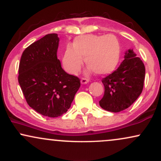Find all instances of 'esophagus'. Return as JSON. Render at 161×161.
<instances>
[{"mask_svg":"<svg viewBox=\"0 0 161 161\" xmlns=\"http://www.w3.org/2000/svg\"><path fill=\"white\" fill-rule=\"evenodd\" d=\"M89 82V79H87V78H82L81 79V83L82 84H86V83H88Z\"/></svg>","mask_w":161,"mask_h":161,"instance_id":"34e87169","label":"esophagus"}]
</instances>
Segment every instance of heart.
I'll return each mask as SVG.
<instances>
[{
	"mask_svg": "<svg viewBox=\"0 0 161 161\" xmlns=\"http://www.w3.org/2000/svg\"><path fill=\"white\" fill-rule=\"evenodd\" d=\"M85 63L98 75H105L115 69L120 58V45L113 35H84L76 37L73 47L68 46L63 56V65L69 73L80 69Z\"/></svg>",
	"mask_w": 161,
	"mask_h": 161,
	"instance_id": "b5f03b06",
	"label": "heart"
}]
</instances>
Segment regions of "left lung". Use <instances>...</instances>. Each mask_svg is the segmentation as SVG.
<instances>
[{"label":"left lung","mask_w":161,"mask_h":161,"mask_svg":"<svg viewBox=\"0 0 161 161\" xmlns=\"http://www.w3.org/2000/svg\"><path fill=\"white\" fill-rule=\"evenodd\" d=\"M119 67L102 79L104 94L100 106L108 111L118 113L130 107L141 95L145 77L143 62L132 50L126 51Z\"/></svg>","instance_id":"left-lung-1"}]
</instances>
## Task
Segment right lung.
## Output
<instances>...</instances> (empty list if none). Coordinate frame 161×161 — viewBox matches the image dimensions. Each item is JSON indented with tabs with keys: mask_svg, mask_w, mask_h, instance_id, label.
Here are the masks:
<instances>
[{
	"mask_svg": "<svg viewBox=\"0 0 161 161\" xmlns=\"http://www.w3.org/2000/svg\"><path fill=\"white\" fill-rule=\"evenodd\" d=\"M59 38L47 34L25 49L19 66V86L27 104L36 112L57 117L67 111L80 79L66 73L57 59Z\"/></svg>",
	"mask_w": 161,
	"mask_h": 161,
	"instance_id": "1",
	"label": "right lung"
}]
</instances>
